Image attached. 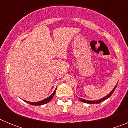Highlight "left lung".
Wrapping results in <instances>:
<instances>
[{"label": "left lung", "mask_w": 128, "mask_h": 128, "mask_svg": "<svg viewBox=\"0 0 128 128\" xmlns=\"http://www.w3.org/2000/svg\"><path fill=\"white\" fill-rule=\"evenodd\" d=\"M117 84H116V86L114 87V89L112 90V91L109 94H108L106 96L104 97V98H102V99H99V100H85V99H82V98H80V100H81V102H85V103H88V104H98V103H100V102H101L102 101H104V100H106V99H107L108 98H109L110 97V96L112 95V94L114 93V90H115V88H116V86H117Z\"/></svg>", "instance_id": "1"}]
</instances>
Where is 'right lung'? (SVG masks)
I'll use <instances>...</instances> for the list:
<instances>
[{
    "mask_svg": "<svg viewBox=\"0 0 128 128\" xmlns=\"http://www.w3.org/2000/svg\"><path fill=\"white\" fill-rule=\"evenodd\" d=\"M56 90H54V92H53L52 94L51 95H50L49 97H48L47 98H46V99H44V100H41V101H38V102H29V101H26V100H24L25 102H26L27 103H29V104L30 105H34V106H40V105H43V104H45L47 103V102H48L49 101H50L51 100V99H52L53 97H54V94H55V92H56Z\"/></svg>",
    "mask_w": 128,
    "mask_h": 128,
    "instance_id": "add662e5",
    "label": "right lung"
}]
</instances>
